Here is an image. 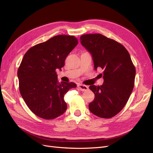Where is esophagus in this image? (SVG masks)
I'll use <instances>...</instances> for the list:
<instances>
[{
    "mask_svg": "<svg viewBox=\"0 0 153 153\" xmlns=\"http://www.w3.org/2000/svg\"><path fill=\"white\" fill-rule=\"evenodd\" d=\"M78 88L82 91H86L89 89V87L85 85H82V84H78Z\"/></svg>",
    "mask_w": 153,
    "mask_h": 153,
    "instance_id": "esophagus-1",
    "label": "esophagus"
}]
</instances>
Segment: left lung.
Returning <instances> with one entry per match:
<instances>
[{
	"label": "left lung",
	"mask_w": 153,
	"mask_h": 153,
	"mask_svg": "<svg viewBox=\"0 0 153 153\" xmlns=\"http://www.w3.org/2000/svg\"><path fill=\"white\" fill-rule=\"evenodd\" d=\"M80 40L91 53L95 70L103 69L99 75L103 84L89 86L95 95L89 110L101 118L112 117L123 108L133 89L136 70L130 55L121 44L102 34H84Z\"/></svg>",
	"instance_id": "left-lung-1"
}]
</instances>
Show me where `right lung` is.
Wrapping results in <instances>:
<instances>
[{"instance_id": "1", "label": "right lung", "mask_w": 153, "mask_h": 153, "mask_svg": "<svg viewBox=\"0 0 153 153\" xmlns=\"http://www.w3.org/2000/svg\"><path fill=\"white\" fill-rule=\"evenodd\" d=\"M78 43L73 36L59 35L34 46L24 55L18 70L20 92L37 116L53 119L66 110L64 94L76 85L59 83L56 69L61 71L66 57Z\"/></svg>"}]
</instances>
